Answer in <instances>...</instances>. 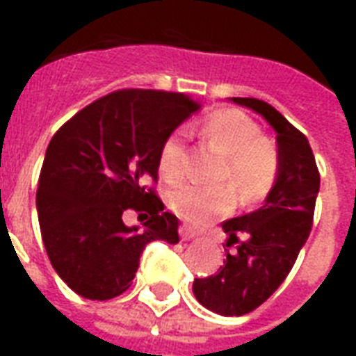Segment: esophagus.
Segmentation results:
<instances>
[{
    "label": "esophagus",
    "mask_w": 356,
    "mask_h": 356,
    "mask_svg": "<svg viewBox=\"0 0 356 356\" xmlns=\"http://www.w3.org/2000/svg\"><path fill=\"white\" fill-rule=\"evenodd\" d=\"M179 234H181V238H183V240H192V238L197 236V234H195L194 231L188 227V225H181V227H179Z\"/></svg>",
    "instance_id": "34e87169"
}]
</instances>
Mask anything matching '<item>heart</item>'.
<instances>
[{"label":"heart","instance_id":"b5f03b06","mask_svg":"<svg viewBox=\"0 0 356 356\" xmlns=\"http://www.w3.org/2000/svg\"><path fill=\"white\" fill-rule=\"evenodd\" d=\"M201 134L225 153L220 179L227 181L243 201H259L270 194L279 175V151L270 138L260 134L259 125L236 108L212 113L201 125ZM159 172L168 183L186 173V136L173 131L159 151ZM170 207L181 220L201 227L227 214L234 195L227 186L183 184L172 190Z\"/></svg>","mask_w":356,"mask_h":356}]
</instances>
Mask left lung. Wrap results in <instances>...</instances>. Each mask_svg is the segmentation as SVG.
Returning a JSON list of instances; mask_svg holds the SVG:
<instances>
[{"label":"left lung","instance_id":"1","mask_svg":"<svg viewBox=\"0 0 356 356\" xmlns=\"http://www.w3.org/2000/svg\"><path fill=\"white\" fill-rule=\"evenodd\" d=\"M233 102L262 114L275 129L281 166L264 205L222 223L227 245L236 243V251H227L214 275L194 279L195 299L222 316L253 312L281 286L309 238L320 190V172L307 136L270 103L257 97Z\"/></svg>","mask_w":356,"mask_h":356}]
</instances>
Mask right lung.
<instances>
[{"label": "right lung", "instance_id": "1", "mask_svg": "<svg viewBox=\"0 0 356 356\" xmlns=\"http://www.w3.org/2000/svg\"><path fill=\"white\" fill-rule=\"evenodd\" d=\"M201 107L186 94L123 88L99 97L53 134L36 209L58 277L86 299L131 286L147 243L179 242V220L156 195L162 142ZM139 212L142 228L122 218Z\"/></svg>", "mask_w": 356, "mask_h": 356}]
</instances>
